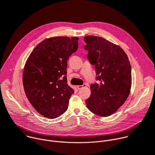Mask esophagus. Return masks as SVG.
Returning a JSON list of instances; mask_svg holds the SVG:
<instances>
[{
    "label": "esophagus",
    "instance_id": "obj_1",
    "mask_svg": "<svg viewBox=\"0 0 155 155\" xmlns=\"http://www.w3.org/2000/svg\"><path fill=\"white\" fill-rule=\"evenodd\" d=\"M86 86H87V85H86L85 84H83L82 85H78V90H81V89H82V88L85 87Z\"/></svg>",
    "mask_w": 155,
    "mask_h": 155
}]
</instances>
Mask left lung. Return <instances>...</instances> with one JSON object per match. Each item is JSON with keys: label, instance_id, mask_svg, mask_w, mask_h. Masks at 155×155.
Segmentation results:
<instances>
[{"label": "left lung", "instance_id": "obj_1", "mask_svg": "<svg viewBox=\"0 0 155 155\" xmlns=\"http://www.w3.org/2000/svg\"><path fill=\"white\" fill-rule=\"evenodd\" d=\"M87 58L94 65L99 84L90 86L91 95L85 100L94 114L105 117L116 112L125 102L131 86V70L128 58L118 45L104 38H84Z\"/></svg>", "mask_w": 155, "mask_h": 155}]
</instances>
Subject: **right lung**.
Masks as SVG:
<instances>
[{"label":"right lung","mask_w":155,"mask_h":155,"mask_svg":"<svg viewBox=\"0 0 155 155\" xmlns=\"http://www.w3.org/2000/svg\"><path fill=\"white\" fill-rule=\"evenodd\" d=\"M78 37H53L40 42L31 53L23 71L25 94L35 110L49 119L68 108L74 90L67 84V60L78 48Z\"/></svg>","instance_id":"1"}]
</instances>
